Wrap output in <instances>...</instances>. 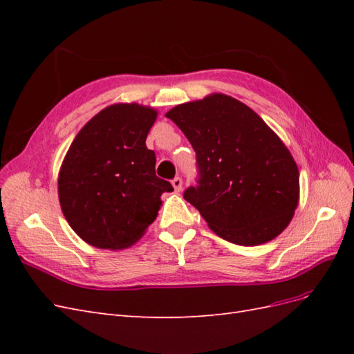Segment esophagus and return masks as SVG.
Here are the masks:
<instances>
[{
	"mask_svg": "<svg viewBox=\"0 0 354 354\" xmlns=\"http://www.w3.org/2000/svg\"><path fill=\"white\" fill-rule=\"evenodd\" d=\"M171 183H173V187H174V190L177 192V194H178L181 189H183V180H181L180 177H176L173 181H171Z\"/></svg>",
	"mask_w": 354,
	"mask_h": 354,
	"instance_id": "esophagus-1",
	"label": "esophagus"
}]
</instances>
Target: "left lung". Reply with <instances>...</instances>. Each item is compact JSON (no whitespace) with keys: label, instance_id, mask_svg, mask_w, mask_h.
I'll use <instances>...</instances> for the list:
<instances>
[{"label":"left lung","instance_id":"obj_1","mask_svg":"<svg viewBox=\"0 0 354 354\" xmlns=\"http://www.w3.org/2000/svg\"><path fill=\"white\" fill-rule=\"evenodd\" d=\"M196 152L198 186L185 192L209 229L232 243L272 241L291 221L299 198L295 160L261 118L226 94L165 113Z\"/></svg>","mask_w":354,"mask_h":354}]
</instances>
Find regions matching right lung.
<instances>
[{
	"label": "right lung",
	"mask_w": 354,
	"mask_h": 354,
	"mask_svg": "<svg viewBox=\"0 0 354 354\" xmlns=\"http://www.w3.org/2000/svg\"><path fill=\"white\" fill-rule=\"evenodd\" d=\"M158 112L137 103L108 106L73 138L59 173V201L73 232L102 250L128 248L155 221L160 195L146 137Z\"/></svg>",
	"instance_id": "add662e5"
}]
</instances>
